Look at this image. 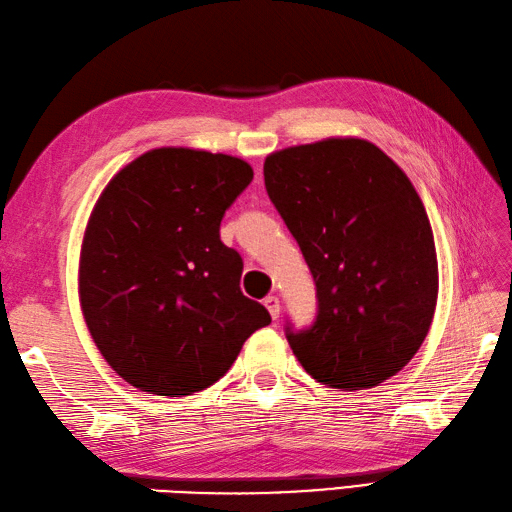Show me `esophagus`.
<instances>
[{"instance_id": "34e87169", "label": "esophagus", "mask_w": 512, "mask_h": 512, "mask_svg": "<svg viewBox=\"0 0 512 512\" xmlns=\"http://www.w3.org/2000/svg\"><path fill=\"white\" fill-rule=\"evenodd\" d=\"M263 304L267 306L269 315L274 317V320H278V315H280V300L276 298V295H267V298L263 300Z\"/></svg>"}]
</instances>
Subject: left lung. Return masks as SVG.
Returning <instances> with one entry per match:
<instances>
[{
    "mask_svg": "<svg viewBox=\"0 0 512 512\" xmlns=\"http://www.w3.org/2000/svg\"><path fill=\"white\" fill-rule=\"evenodd\" d=\"M267 195L317 287V320L287 335L311 377L374 388L423 346L438 302L434 232L414 184L361 138H326L267 155Z\"/></svg>",
    "mask_w": 512,
    "mask_h": 512,
    "instance_id": "1",
    "label": "left lung"
}]
</instances>
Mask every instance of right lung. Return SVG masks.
<instances>
[{
  "label": "right lung",
  "mask_w": 512,
  "mask_h": 512,
  "mask_svg": "<svg viewBox=\"0 0 512 512\" xmlns=\"http://www.w3.org/2000/svg\"><path fill=\"white\" fill-rule=\"evenodd\" d=\"M252 179L241 157L162 146L100 192L81 243L78 300L100 355L133 388H208L271 322L238 287L243 260L219 234Z\"/></svg>",
  "instance_id": "right-lung-1"
}]
</instances>
